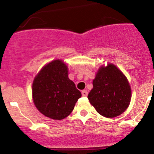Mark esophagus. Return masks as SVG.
<instances>
[{
  "label": "esophagus",
  "instance_id": "1",
  "mask_svg": "<svg viewBox=\"0 0 154 154\" xmlns=\"http://www.w3.org/2000/svg\"><path fill=\"white\" fill-rule=\"evenodd\" d=\"M81 93H82V95H83V96H84V97L87 96V95H88V92L86 90H83L81 92Z\"/></svg>",
  "mask_w": 154,
  "mask_h": 154
}]
</instances>
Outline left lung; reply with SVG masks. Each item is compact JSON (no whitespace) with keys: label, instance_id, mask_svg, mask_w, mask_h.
Instances as JSON below:
<instances>
[{"label":"left lung","instance_id":"obj_1","mask_svg":"<svg viewBox=\"0 0 154 154\" xmlns=\"http://www.w3.org/2000/svg\"><path fill=\"white\" fill-rule=\"evenodd\" d=\"M88 99L103 117H117L129 107L131 88L124 74L112 64L98 69Z\"/></svg>","mask_w":154,"mask_h":154}]
</instances>
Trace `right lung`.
Masks as SVG:
<instances>
[{
	"label": "right lung",
	"instance_id": "right-lung-1",
	"mask_svg": "<svg viewBox=\"0 0 154 154\" xmlns=\"http://www.w3.org/2000/svg\"><path fill=\"white\" fill-rule=\"evenodd\" d=\"M32 96L37 110L47 117L59 120L72 112L81 92L68 77V67L54 60L44 67L33 82Z\"/></svg>",
	"mask_w": 154,
	"mask_h": 154
}]
</instances>
